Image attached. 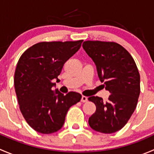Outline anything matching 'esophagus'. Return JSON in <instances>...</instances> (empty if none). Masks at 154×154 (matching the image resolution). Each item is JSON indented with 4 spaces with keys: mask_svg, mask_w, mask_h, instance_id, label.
I'll return each instance as SVG.
<instances>
[{
    "mask_svg": "<svg viewBox=\"0 0 154 154\" xmlns=\"http://www.w3.org/2000/svg\"><path fill=\"white\" fill-rule=\"evenodd\" d=\"M87 100H88V97H86V96L83 95L81 97V102H83V103H85V102H87Z\"/></svg>",
    "mask_w": 154,
    "mask_h": 154,
    "instance_id": "obj_1",
    "label": "esophagus"
}]
</instances>
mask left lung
Instances as JSON below:
<instances>
[{
    "instance_id": "obj_1",
    "label": "left lung",
    "mask_w": 154,
    "mask_h": 154,
    "mask_svg": "<svg viewBox=\"0 0 154 154\" xmlns=\"http://www.w3.org/2000/svg\"><path fill=\"white\" fill-rule=\"evenodd\" d=\"M83 48L92 59L103 87L111 94L106 102L91 96L96 111L88 119L97 132L112 133L123 128L136 109L140 94V74L130 53L113 42L86 41Z\"/></svg>"
}]
</instances>
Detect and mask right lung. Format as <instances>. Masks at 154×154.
<instances>
[{"label":"right lung","instance_id":"obj_1","mask_svg":"<svg viewBox=\"0 0 154 154\" xmlns=\"http://www.w3.org/2000/svg\"><path fill=\"white\" fill-rule=\"evenodd\" d=\"M75 42H42L26 50L17 63L14 77L19 108L27 124L43 134L55 133L64 125L68 110L81 100V94L66 95L51 88L65 63L81 46Z\"/></svg>","mask_w":154,"mask_h":154}]
</instances>
